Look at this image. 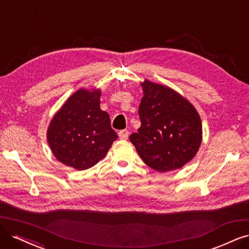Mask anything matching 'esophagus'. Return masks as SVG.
<instances>
[{
  "instance_id": "34e87169",
  "label": "esophagus",
  "mask_w": 249,
  "mask_h": 249,
  "mask_svg": "<svg viewBox=\"0 0 249 249\" xmlns=\"http://www.w3.org/2000/svg\"><path fill=\"white\" fill-rule=\"evenodd\" d=\"M128 136H129V131H128V130H121L119 132L120 140H123V141L127 140Z\"/></svg>"
}]
</instances>
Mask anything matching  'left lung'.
I'll return each instance as SVG.
<instances>
[{
	"instance_id": "8db88e82",
	"label": "left lung",
	"mask_w": 249,
	"mask_h": 249,
	"mask_svg": "<svg viewBox=\"0 0 249 249\" xmlns=\"http://www.w3.org/2000/svg\"><path fill=\"white\" fill-rule=\"evenodd\" d=\"M142 86V125L129 140L149 167L159 172L178 169L194 158L200 148V116L174 90L148 80Z\"/></svg>"
}]
</instances>
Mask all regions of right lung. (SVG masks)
<instances>
[{"mask_svg":"<svg viewBox=\"0 0 249 249\" xmlns=\"http://www.w3.org/2000/svg\"><path fill=\"white\" fill-rule=\"evenodd\" d=\"M100 90L76 91L50 122V149L64 165L78 170L94 166L118 139L108 114L100 109Z\"/></svg>","mask_w":249,"mask_h":249,"instance_id":"right-lung-1","label":"right lung"}]
</instances>
